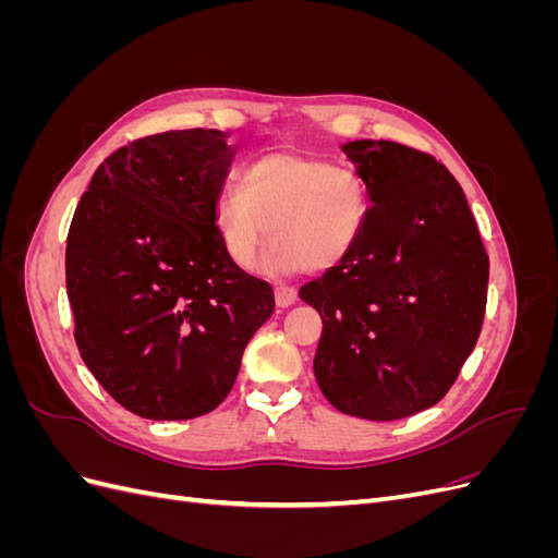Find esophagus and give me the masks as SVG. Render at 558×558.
<instances>
[{
    "label": "esophagus",
    "instance_id": "34e87169",
    "mask_svg": "<svg viewBox=\"0 0 558 558\" xmlns=\"http://www.w3.org/2000/svg\"><path fill=\"white\" fill-rule=\"evenodd\" d=\"M275 295H277L279 307H291L293 302L298 300V289H295V286H289V283H279L275 289Z\"/></svg>",
    "mask_w": 558,
    "mask_h": 558
}]
</instances>
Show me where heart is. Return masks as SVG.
Instances as JSON below:
<instances>
[{
	"label": "heart",
	"mask_w": 558,
	"mask_h": 558,
	"mask_svg": "<svg viewBox=\"0 0 558 558\" xmlns=\"http://www.w3.org/2000/svg\"><path fill=\"white\" fill-rule=\"evenodd\" d=\"M367 218V185L324 158L272 150L246 162L238 193L216 199L214 226L228 256L251 267L267 238L283 269H330L356 248Z\"/></svg>",
	"instance_id": "b5f03b06"
}]
</instances>
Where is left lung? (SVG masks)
Instances as JSON below:
<instances>
[{
    "label": "left lung",
    "mask_w": 558,
    "mask_h": 558,
    "mask_svg": "<svg viewBox=\"0 0 558 558\" xmlns=\"http://www.w3.org/2000/svg\"><path fill=\"white\" fill-rule=\"evenodd\" d=\"M344 150L373 207L349 258L300 289L324 318L314 375L340 412L396 421L459 379L484 324L488 256L442 162L384 140Z\"/></svg>",
    "instance_id": "8db88e82"
}]
</instances>
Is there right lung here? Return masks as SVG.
Listing matches in <instances>:
<instances>
[{
	"label": "right lung",
	"mask_w": 558,
	"mask_h": 558,
	"mask_svg": "<svg viewBox=\"0 0 558 558\" xmlns=\"http://www.w3.org/2000/svg\"><path fill=\"white\" fill-rule=\"evenodd\" d=\"M218 130L134 140L97 167L66 234L74 340L105 391L144 418L226 400L275 291L234 263L214 207L232 146Z\"/></svg>",
	"instance_id": "add662e5"
}]
</instances>
